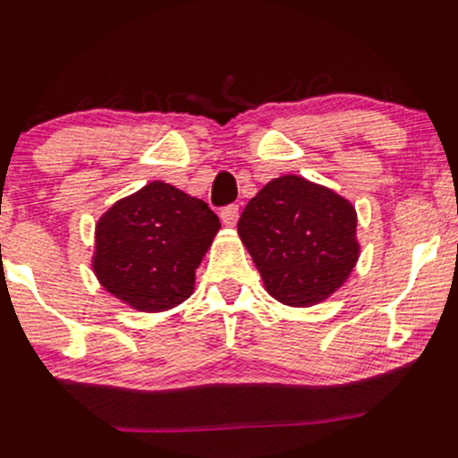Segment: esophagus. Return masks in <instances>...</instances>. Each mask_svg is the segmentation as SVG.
I'll list each match as a JSON object with an SVG mask.
<instances>
[{
	"mask_svg": "<svg viewBox=\"0 0 458 458\" xmlns=\"http://www.w3.org/2000/svg\"><path fill=\"white\" fill-rule=\"evenodd\" d=\"M238 216H240L238 206H227L220 209V218H223V223L227 225V227H233V225L238 223Z\"/></svg>",
	"mask_w": 458,
	"mask_h": 458,
	"instance_id": "esophagus-1",
	"label": "esophagus"
}]
</instances>
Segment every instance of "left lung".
Listing matches in <instances>:
<instances>
[{"label":"left lung","mask_w":458,"mask_h":458,"mask_svg":"<svg viewBox=\"0 0 458 458\" xmlns=\"http://www.w3.org/2000/svg\"><path fill=\"white\" fill-rule=\"evenodd\" d=\"M356 208L298 175L267 182L242 212L238 233L266 292L287 306L330 298L356 267Z\"/></svg>","instance_id":"8db88e82"}]
</instances>
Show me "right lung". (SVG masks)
Instances as JSON below:
<instances>
[{
  "label": "right lung",
  "instance_id": "1",
  "mask_svg": "<svg viewBox=\"0 0 458 458\" xmlns=\"http://www.w3.org/2000/svg\"><path fill=\"white\" fill-rule=\"evenodd\" d=\"M220 220L201 199L149 182L102 214L96 225V278L111 295L143 313L182 304L195 289Z\"/></svg>",
  "mask_w": 458,
  "mask_h": 458
}]
</instances>
